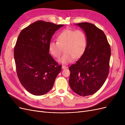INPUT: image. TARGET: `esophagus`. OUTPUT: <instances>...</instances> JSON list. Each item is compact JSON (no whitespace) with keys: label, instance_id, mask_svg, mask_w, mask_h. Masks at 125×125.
<instances>
[{"label":"esophagus","instance_id":"esophagus-1","mask_svg":"<svg viewBox=\"0 0 125 125\" xmlns=\"http://www.w3.org/2000/svg\"><path fill=\"white\" fill-rule=\"evenodd\" d=\"M67 68H68V67L67 66H64V65L62 66V69H67Z\"/></svg>","mask_w":125,"mask_h":125}]
</instances>
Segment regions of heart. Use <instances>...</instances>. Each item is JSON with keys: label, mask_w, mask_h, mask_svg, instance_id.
<instances>
[{"label": "heart", "mask_w": 125, "mask_h": 125, "mask_svg": "<svg viewBox=\"0 0 125 125\" xmlns=\"http://www.w3.org/2000/svg\"><path fill=\"white\" fill-rule=\"evenodd\" d=\"M56 40L57 42H51L48 50L54 57L58 58L63 48L65 52L59 62L64 64L72 62L74 57H80L86 46V35L84 32L80 30H64L57 36Z\"/></svg>", "instance_id": "1"}]
</instances>
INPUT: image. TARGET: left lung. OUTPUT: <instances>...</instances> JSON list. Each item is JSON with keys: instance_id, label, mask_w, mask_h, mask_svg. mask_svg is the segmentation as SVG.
I'll use <instances>...</instances> for the list:
<instances>
[{"instance_id": "1", "label": "left lung", "mask_w": 125, "mask_h": 125, "mask_svg": "<svg viewBox=\"0 0 125 125\" xmlns=\"http://www.w3.org/2000/svg\"><path fill=\"white\" fill-rule=\"evenodd\" d=\"M76 25L85 32L86 46L83 54L69 69L71 89L85 96L96 93L103 85L109 70L111 51L103 31L88 22Z\"/></svg>"}]
</instances>
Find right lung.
<instances>
[{
    "instance_id": "add662e5",
    "label": "right lung",
    "mask_w": 125,
    "mask_h": 125,
    "mask_svg": "<svg viewBox=\"0 0 125 125\" xmlns=\"http://www.w3.org/2000/svg\"><path fill=\"white\" fill-rule=\"evenodd\" d=\"M64 25L37 21L21 31L14 48L19 81L29 92L42 95L52 89L62 70L49 54L48 45L55 32Z\"/></svg>"
}]
</instances>
